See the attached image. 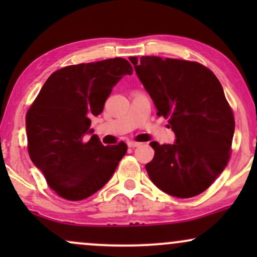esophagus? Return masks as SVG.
I'll return each mask as SVG.
<instances>
[{"mask_svg": "<svg viewBox=\"0 0 257 257\" xmlns=\"http://www.w3.org/2000/svg\"><path fill=\"white\" fill-rule=\"evenodd\" d=\"M140 145L141 143H137V141H128V146L132 147V149H134V147H138Z\"/></svg>", "mask_w": 257, "mask_h": 257, "instance_id": "1", "label": "esophagus"}]
</instances>
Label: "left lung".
I'll use <instances>...</instances> for the list:
<instances>
[{
  "label": "left lung",
  "instance_id": "obj_1",
  "mask_svg": "<svg viewBox=\"0 0 257 257\" xmlns=\"http://www.w3.org/2000/svg\"><path fill=\"white\" fill-rule=\"evenodd\" d=\"M158 116L168 118L176 141H152L155 157L146 164L151 181L163 192L191 198L204 192L223 172L229 156L234 117L213 71L196 61L131 57Z\"/></svg>",
  "mask_w": 257,
  "mask_h": 257
}]
</instances>
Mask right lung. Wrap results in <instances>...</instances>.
Returning a JSON list of instances; mask_svg holds the SVG:
<instances>
[{
	"label": "right lung",
	"instance_id": "right-lung-1",
	"mask_svg": "<svg viewBox=\"0 0 257 257\" xmlns=\"http://www.w3.org/2000/svg\"><path fill=\"white\" fill-rule=\"evenodd\" d=\"M133 67L123 58L57 70L26 113L28 151L47 184L67 200H82L111 179L126 144L104 146L90 134L91 118L104 110L113 85Z\"/></svg>",
	"mask_w": 257,
	"mask_h": 257
}]
</instances>
